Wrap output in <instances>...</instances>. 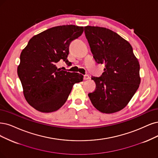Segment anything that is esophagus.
Segmentation results:
<instances>
[{
	"mask_svg": "<svg viewBox=\"0 0 158 158\" xmlns=\"http://www.w3.org/2000/svg\"><path fill=\"white\" fill-rule=\"evenodd\" d=\"M90 79V77L89 75H84V79L85 80H87V79Z\"/></svg>",
	"mask_w": 158,
	"mask_h": 158,
	"instance_id": "obj_1",
	"label": "esophagus"
}]
</instances>
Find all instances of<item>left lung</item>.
Returning <instances> with one entry per match:
<instances>
[{
  "mask_svg": "<svg viewBox=\"0 0 158 158\" xmlns=\"http://www.w3.org/2000/svg\"><path fill=\"white\" fill-rule=\"evenodd\" d=\"M93 57L106 68L100 77H92L96 89L88 94L94 107L103 113L124 109L137 90L140 65L127 40L107 28L85 27Z\"/></svg>",
  "mask_w": 158,
  "mask_h": 158,
  "instance_id": "1",
  "label": "left lung"
}]
</instances>
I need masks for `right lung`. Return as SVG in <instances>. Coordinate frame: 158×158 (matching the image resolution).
I'll use <instances>...</instances> for the list:
<instances>
[{"label": "right lung", "instance_id": "obj_1", "mask_svg": "<svg viewBox=\"0 0 158 158\" xmlns=\"http://www.w3.org/2000/svg\"><path fill=\"white\" fill-rule=\"evenodd\" d=\"M83 32V27L57 26L35 35L23 49L17 74L23 94L29 105L42 113H51L65 103L75 83L83 75L70 73L56 66L67 59L69 46Z\"/></svg>", "mask_w": 158, "mask_h": 158}]
</instances>
